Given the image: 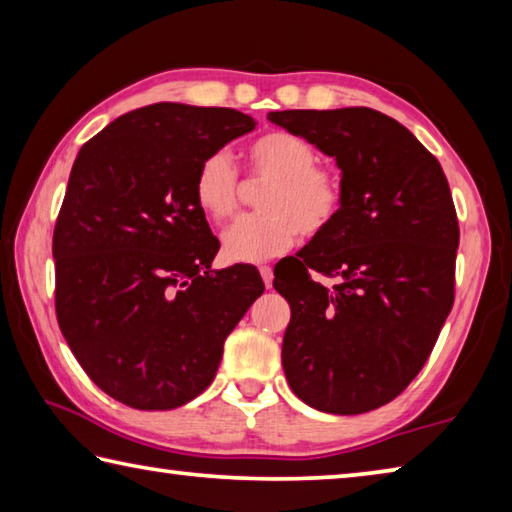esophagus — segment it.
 Listing matches in <instances>:
<instances>
[{
	"label": "esophagus",
	"mask_w": 512,
	"mask_h": 512,
	"mask_svg": "<svg viewBox=\"0 0 512 512\" xmlns=\"http://www.w3.org/2000/svg\"><path fill=\"white\" fill-rule=\"evenodd\" d=\"M259 273H262V280L266 284V289L273 287V268L271 266H259Z\"/></svg>",
	"instance_id": "esophagus-1"
}]
</instances>
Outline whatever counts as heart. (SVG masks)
<instances>
[{
  "label": "heart",
  "instance_id": "b5f03b06",
  "mask_svg": "<svg viewBox=\"0 0 512 512\" xmlns=\"http://www.w3.org/2000/svg\"><path fill=\"white\" fill-rule=\"evenodd\" d=\"M253 176L271 185L259 196L264 212L248 214L223 232V255L230 262H264L282 255L298 235L316 237L334 223L343 205V187L334 171L316 164L307 140L273 131L248 146ZM241 178L228 151H214L198 164L194 178L196 205L212 221L230 219L239 203Z\"/></svg>",
  "mask_w": 512,
  "mask_h": 512
}]
</instances>
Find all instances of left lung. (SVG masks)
<instances>
[{"instance_id":"left-lung-1","label":"left lung","mask_w":512,"mask_h":512,"mask_svg":"<svg viewBox=\"0 0 512 512\" xmlns=\"http://www.w3.org/2000/svg\"><path fill=\"white\" fill-rule=\"evenodd\" d=\"M268 121L334 158L343 187L334 223L275 266L273 287L291 305L284 375L311 409H379L422 370L454 305L458 221L443 167L372 108L280 110Z\"/></svg>"}]
</instances>
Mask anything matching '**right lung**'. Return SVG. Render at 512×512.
<instances>
[{"label":"right lung","mask_w":512,"mask_h":512,"mask_svg":"<svg viewBox=\"0 0 512 512\" xmlns=\"http://www.w3.org/2000/svg\"><path fill=\"white\" fill-rule=\"evenodd\" d=\"M257 121L232 108L153 103L83 144L54 230L56 316L103 393L140 411L201 395L223 343L264 293L259 271H214L219 239L196 205L207 155Z\"/></svg>","instance_id":"obj_1"}]
</instances>
